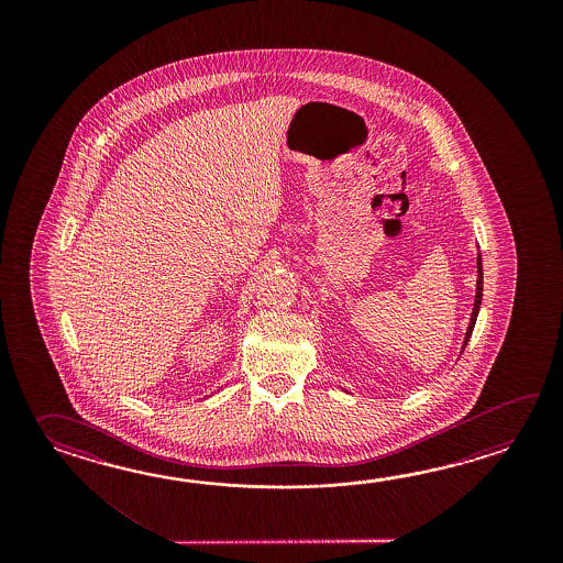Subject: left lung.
<instances>
[{
  "instance_id": "obj_1",
  "label": "left lung",
  "mask_w": 563,
  "mask_h": 563,
  "mask_svg": "<svg viewBox=\"0 0 563 563\" xmlns=\"http://www.w3.org/2000/svg\"><path fill=\"white\" fill-rule=\"evenodd\" d=\"M477 294H475V308H473V313H471V323H468L467 334H465V342H463V350L467 346L468 338L473 334V328H475V322H477L478 308H481V298H483V267H481V255L477 257Z\"/></svg>"
}]
</instances>
